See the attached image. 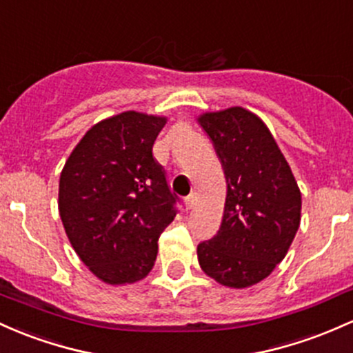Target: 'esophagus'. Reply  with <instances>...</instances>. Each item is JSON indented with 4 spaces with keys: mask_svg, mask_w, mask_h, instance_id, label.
I'll list each match as a JSON object with an SVG mask.
<instances>
[{
    "mask_svg": "<svg viewBox=\"0 0 353 353\" xmlns=\"http://www.w3.org/2000/svg\"><path fill=\"white\" fill-rule=\"evenodd\" d=\"M184 204H185V209H192L196 204V196L194 194H189L188 197L184 199Z\"/></svg>",
    "mask_w": 353,
    "mask_h": 353,
    "instance_id": "esophagus-1",
    "label": "esophagus"
}]
</instances>
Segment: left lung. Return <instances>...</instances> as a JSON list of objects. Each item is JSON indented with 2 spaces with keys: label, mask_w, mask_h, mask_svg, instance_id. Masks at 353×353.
Returning <instances> with one entry per match:
<instances>
[{
  "label": "left lung",
  "mask_w": 353,
  "mask_h": 353,
  "mask_svg": "<svg viewBox=\"0 0 353 353\" xmlns=\"http://www.w3.org/2000/svg\"><path fill=\"white\" fill-rule=\"evenodd\" d=\"M214 145L228 192L218 234L197 246L201 270L228 288L270 276L301 219V192L266 123L243 107L197 115Z\"/></svg>",
  "instance_id": "left-lung-1"
}]
</instances>
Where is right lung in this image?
I'll return each mask as SVG.
<instances>
[{"instance_id": "add662e5", "label": "right lung", "mask_w": 353, "mask_h": 353, "mask_svg": "<svg viewBox=\"0 0 353 353\" xmlns=\"http://www.w3.org/2000/svg\"><path fill=\"white\" fill-rule=\"evenodd\" d=\"M168 122L127 110L85 132L60 174L58 211L83 265L107 285L141 281L157 239L176 216V196L152 147Z\"/></svg>"}]
</instances>
